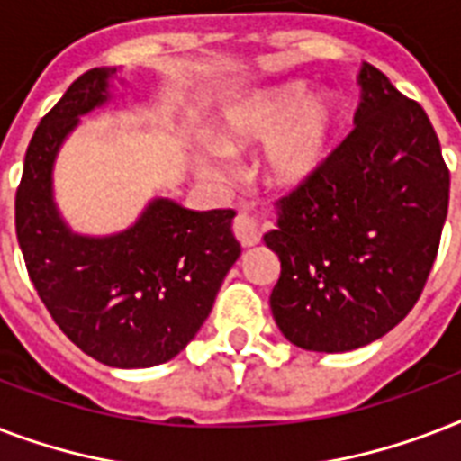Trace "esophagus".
<instances>
[{"label":"esophagus","instance_id":"obj_1","mask_svg":"<svg viewBox=\"0 0 461 461\" xmlns=\"http://www.w3.org/2000/svg\"><path fill=\"white\" fill-rule=\"evenodd\" d=\"M234 234H237V239L241 241L244 249H251V246H256L260 241L258 224L246 215H239L237 220H234Z\"/></svg>","mask_w":461,"mask_h":461}]
</instances>
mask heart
<instances>
[{"mask_svg": "<svg viewBox=\"0 0 461 461\" xmlns=\"http://www.w3.org/2000/svg\"><path fill=\"white\" fill-rule=\"evenodd\" d=\"M215 146L195 155L201 172L220 176L224 156L260 155V176L277 194H302L335 165L344 139V104L332 90H315L303 78L263 86L234 97L212 126Z\"/></svg>", "mask_w": 461, "mask_h": 461, "instance_id": "obj_1", "label": "heart"}]
</instances>
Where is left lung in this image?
Returning <instances> with one entry per match:
<instances>
[{"label":"left lung","instance_id":"8db88e82","mask_svg":"<svg viewBox=\"0 0 461 461\" xmlns=\"http://www.w3.org/2000/svg\"><path fill=\"white\" fill-rule=\"evenodd\" d=\"M357 129L315 186L277 203L263 237L280 258L277 328L339 354L387 335L414 308L443 234L450 172L429 114L371 64L358 71Z\"/></svg>","mask_w":461,"mask_h":461}]
</instances>
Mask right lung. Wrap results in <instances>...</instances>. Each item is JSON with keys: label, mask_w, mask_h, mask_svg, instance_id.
I'll return each instance as SVG.
<instances>
[{"label": "right lung", "mask_w": 461, "mask_h": 461, "mask_svg": "<svg viewBox=\"0 0 461 461\" xmlns=\"http://www.w3.org/2000/svg\"><path fill=\"white\" fill-rule=\"evenodd\" d=\"M119 74H83L42 117L16 191V237L32 287L78 349L114 368H150L198 335L241 244L234 210H188L162 195L114 234L68 227L54 201V165L81 117L117 97Z\"/></svg>", "instance_id": "add662e5"}]
</instances>
